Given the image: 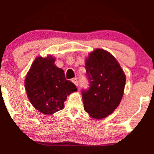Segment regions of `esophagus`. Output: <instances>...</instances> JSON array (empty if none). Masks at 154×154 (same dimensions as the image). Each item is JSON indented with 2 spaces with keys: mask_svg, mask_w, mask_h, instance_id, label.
Listing matches in <instances>:
<instances>
[{
  "mask_svg": "<svg viewBox=\"0 0 154 154\" xmlns=\"http://www.w3.org/2000/svg\"><path fill=\"white\" fill-rule=\"evenodd\" d=\"M72 82H73L76 86H78L79 82H78V79H77V78H73V79H72Z\"/></svg>",
  "mask_w": 154,
  "mask_h": 154,
  "instance_id": "obj_1",
  "label": "esophagus"
}]
</instances>
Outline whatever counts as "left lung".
Returning <instances> with one entry per match:
<instances>
[{"label": "left lung", "instance_id": "left-lung-1", "mask_svg": "<svg viewBox=\"0 0 154 154\" xmlns=\"http://www.w3.org/2000/svg\"><path fill=\"white\" fill-rule=\"evenodd\" d=\"M85 69L90 85L82 91L84 109L91 117L103 119L119 105L126 77L115 58L103 49L89 54Z\"/></svg>", "mask_w": 154, "mask_h": 154}]
</instances>
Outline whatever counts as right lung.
I'll return each mask as SVG.
<instances>
[{
  "instance_id": "obj_1",
  "label": "right lung",
  "mask_w": 154,
  "mask_h": 154,
  "mask_svg": "<svg viewBox=\"0 0 154 154\" xmlns=\"http://www.w3.org/2000/svg\"><path fill=\"white\" fill-rule=\"evenodd\" d=\"M54 63L51 56L37 57L24 82L30 103L40 112L48 115L62 109L67 95L77 91L75 85L65 78L63 70Z\"/></svg>"
}]
</instances>
